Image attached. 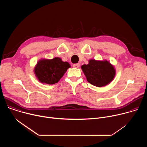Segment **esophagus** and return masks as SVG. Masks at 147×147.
Listing matches in <instances>:
<instances>
[{"mask_svg": "<svg viewBox=\"0 0 147 147\" xmlns=\"http://www.w3.org/2000/svg\"><path fill=\"white\" fill-rule=\"evenodd\" d=\"M80 63H75V64L73 65V67L74 68H78L80 67Z\"/></svg>", "mask_w": 147, "mask_h": 147, "instance_id": "esophagus-1", "label": "esophagus"}]
</instances>
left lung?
I'll return each mask as SVG.
<instances>
[{
	"label": "left lung",
	"mask_w": 147,
	"mask_h": 147,
	"mask_svg": "<svg viewBox=\"0 0 147 147\" xmlns=\"http://www.w3.org/2000/svg\"><path fill=\"white\" fill-rule=\"evenodd\" d=\"M81 69L88 82L98 87L108 84L113 80L116 74L113 66L107 60L91 59L89 60L88 65L81 66Z\"/></svg>",
	"instance_id": "8db88e82"
}]
</instances>
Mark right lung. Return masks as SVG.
<instances>
[{
    "instance_id": "1",
    "label": "right lung",
    "mask_w": 147,
    "mask_h": 147,
    "mask_svg": "<svg viewBox=\"0 0 147 147\" xmlns=\"http://www.w3.org/2000/svg\"><path fill=\"white\" fill-rule=\"evenodd\" d=\"M70 67L68 62L63 61L59 57L42 59L34 69L36 77L42 83L53 84L57 83Z\"/></svg>"
}]
</instances>
